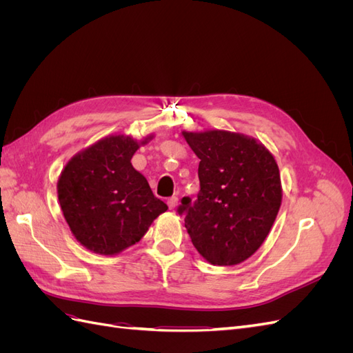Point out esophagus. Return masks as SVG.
<instances>
[{
	"label": "esophagus",
	"instance_id": "obj_1",
	"mask_svg": "<svg viewBox=\"0 0 353 353\" xmlns=\"http://www.w3.org/2000/svg\"><path fill=\"white\" fill-rule=\"evenodd\" d=\"M176 205H178V197H176V196H172V197L168 199V206H169V209H175Z\"/></svg>",
	"mask_w": 353,
	"mask_h": 353
}]
</instances>
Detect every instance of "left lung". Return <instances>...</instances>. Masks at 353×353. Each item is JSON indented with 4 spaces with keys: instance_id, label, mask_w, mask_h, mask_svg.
<instances>
[{
    "instance_id": "obj_1",
    "label": "left lung",
    "mask_w": 353,
    "mask_h": 353,
    "mask_svg": "<svg viewBox=\"0 0 353 353\" xmlns=\"http://www.w3.org/2000/svg\"><path fill=\"white\" fill-rule=\"evenodd\" d=\"M200 159V191L178 206L197 252L213 265H237L258 250L281 206L274 156L253 138L228 131L183 132Z\"/></svg>"
}]
</instances>
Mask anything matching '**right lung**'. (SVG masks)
<instances>
[{
	"label": "right lung",
	"mask_w": 353,
	"mask_h": 353,
	"mask_svg": "<svg viewBox=\"0 0 353 353\" xmlns=\"http://www.w3.org/2000/svg\"><path fill=\"white\" fill-rule=\"evenodd\" d=\"M138 147L131 137L103 138L72 157L59 178L63 215L91 252L114 254L130 248L168 209L131 163Z\"/></svg>",
	"instance_id": "right-lung-1"
}]
</instances>
